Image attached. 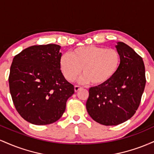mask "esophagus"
Returning a JSON list of instances; mask_svg holds the SVG:
<instances>
[{"label": "esophagus", "mask_w": 154, "mask_h": 154, "mask_svg": "<svg viewBox=\"0 0 154 154\" xmlns=\"http://www.w3.org/2000/svg\"><path fill=\"white\" fill-rule=\"evenodd\" d=\"M80 88H81L80 86H79V85H75V92H77V91H79V89H80Z\"/></svg>", "instance_id": "obj_1"}]
</instances>
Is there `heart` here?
Here are the masks:
<instances>
[{
    "instance_id": "obj_1",
    "label": "heart",
    "mask_w": 154,
    "mask_h": 154,
    "mask_svg": "<svg viewBox=\"0 0 154 154\" xmlns=\"http://www.w3.org/2000/svg\"><path fill=\"white\" fill-rule=\"evenodd\" d=\"M120 63L121 56L116 49L88 45L77 48L70 55H63L60 68L68 81L75 80L82 71L81 82L100 85L114 77Z\"/></svg>"
}]
</instances>
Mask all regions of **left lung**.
I'll return each mask as SVG.
<instances>
[{"mask_svg": "<svg viewBox=\"0 0 154 154\" xmlns=\"http://www.w3.org/2000/svg\"><path fill=\"white\" fill-rule=\"evenodd\" d=\"M116 48L121 56L119 69L108 82L90 88L86 102L92 119L106 126L125 122L135 114L146 82L142 57L122 42Z\"/></svg>", "mask_w": 154, "mask_h": 154, "instance_id": "1", "label": "left lung"}]
</instances>
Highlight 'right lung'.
Returning a JSON list of instances; mask_svg holds the SVG:
<instances>
[{"label": "right lung", "mask_w": 154, "mask_h": 154, "mask_svg": "<svg viewBox=\"0 0 154 154\" xmlns=\"http://www.w3.org/2000/svg\"><path fill=\"white\" fill-rule=\"evenodd\" d=\"M60 48L56 44L32 45L14 58L10 93L17 111L28 122L45 125L59 120L75 93L61 71Z\"/></svg>", "instance_id": "obj_1"}]
</instances>
